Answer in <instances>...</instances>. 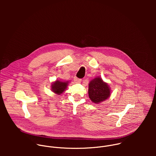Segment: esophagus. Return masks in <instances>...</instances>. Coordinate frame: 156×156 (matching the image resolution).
Instances as JSON below:
<instances>
[{
	"label": "esophagus",
	"instance_id": "1",
	"mask_svg": "<svg viewBox=\"0 0 156 156\" xmlns=\"http://www.w3.org/2000/svg\"><path fill=\"white\" fill-rule=\"evenodd\" d=\"M74 81L75 83H80L81 81V79H79V78H76V77H75L74 78Z\"/></svg>",
	"mask_w": 156,
	"mask_h": 156
}]
</instances>
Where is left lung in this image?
Masks as SVG:
<instances>
[{"instance_id": "obj_1", "label": "left lung", "mask_w": 156, "mask_h": 156, "mask_svg": "<svg viewBox=\"0 0 156 156\" xmlns=\"http://www.w3.org/2000/svg\"><path fill=\"white\" fill-rule=\"evenodd\" d=\"M89 98L95 104H99L107 99L110 96V87L103 81L101 78L97 77L89 83Z\"/></svg>"}]
</instances>
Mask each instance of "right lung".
I'll return each mask as SVG.
<instances>
[{
	"instance_id": "add662e5",
	"label": "right lung",
	"mask_w": 156,
	"mask_h": 156,
	"mask_svg": "<svg viewBox=\"0 0 156 156\" xmlns=\"http://www.w3.org/2000/svg\"><path fill=\"white\" fill-rule=\"evenodd\" d=\"M69 84V81L63 82L59 80H56L55 81L53 82L51 85V90L55 93L56 94L60 95L62 94L67 87Z\"/></svg>"
}]
</instances>
